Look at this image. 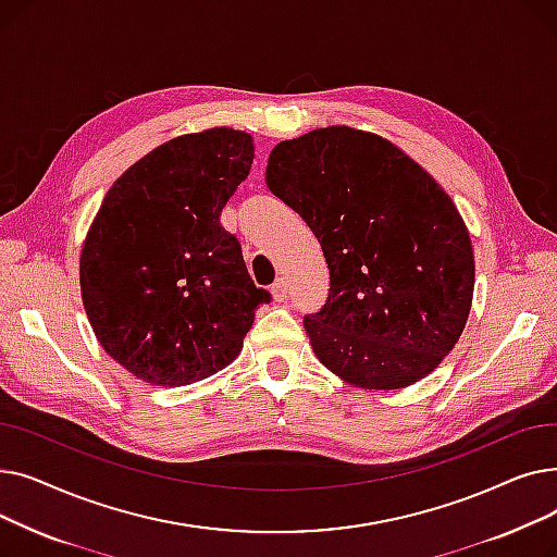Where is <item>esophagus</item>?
<instances>
[{"label": "esophagus", "mask_w": 557, "mask_h": 557, "mask_svg": "<svg viewBox=\"0 0 557 557\" xmlns=\"http://www.w3.org/2000/svg\"><path fill=\"white\" fill-rule=\"evenodd\" d=\"M271 294H273V300L275 302H284L286 296H288V286H286V280L280 277L273 286H271Z\"/></svg>", "instance_id": "esophagus-1"}]
</instances>
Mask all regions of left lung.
Segmentation results:
<instances>
[{
  "instance_id": "8db88e82",
  "label": "left lung",
  "mask_w": 557,
  "mask_h": 557,
  "mask_svg": "<svg viewBox=\"0 0 557 557\" xmlns=\"http://www.w3.org/2000/svg\"><path fill=\"white\" fill-rule=\"evenodd\" d=\"M267 185L327 261L330 296L305 315L320 363L366 391L441 366L474 294L470 232L445 189L388 139L347 126L280 141Z\"/></svg>"
}]
</instances>
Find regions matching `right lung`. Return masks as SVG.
I'll use <instances>...</instances> for the list:
<instances>
[{"label": "right lung", "instance_id": "1", "mask_svg": "<svg viewBox=\"0 0 557 557\" xmlns=\"http://www.w3.org/2000/svg\"><path fill=\"white\" fill-rule=\"evenodd\" d=\"M255 158L244 131L169 139L110 187L81 252V296L106 352L156 386H185L239 357L255 309L221 212Z\"/></svg>", "mask_w": 557, "mask_h": 557}]
</instances>
